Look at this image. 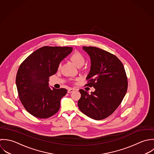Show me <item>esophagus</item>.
<instances>
[{
  "label": "esophagus",
  "instance_id": "1",
  "mask_svg": "<svg viewBox=\"0 0 154 154\" xmlns=\"http://www.w3.org/2000/svg\"><path fill=\"white\" fill-rule=\"evenodd\" d=\"M74 91H75V89H72V88H71V89H68V93L73 92Z\"/></svg>",
  "mask_w": 154,
  "mask_h": 154
}]
</instances>
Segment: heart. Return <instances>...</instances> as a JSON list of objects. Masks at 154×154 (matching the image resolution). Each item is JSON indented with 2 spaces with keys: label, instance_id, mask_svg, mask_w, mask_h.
Listing matches in <instances>:
<instances>
[{
  "label": "heart",
  "instance_id": "heart-1",
  "mask_svg": "<svg viewBox=\"0 0 154 154\" xmlns=\"http://www.w3.org/2000/svg\"><path fill=\"white\" fill-rule=\"evenodd\" d=\"M69 58H70L71 61L72 62L77 66H79L81 65H83V63L85 62L84 57L79 52H75L72 53L70 55Z\"/></svg>",
  "mask_w": 154,
  "mask_h": 154
}]
</instances>
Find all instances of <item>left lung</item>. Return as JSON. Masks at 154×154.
Wrapping results in <instances>:
<instances>
[{"label":"left lung","mask_w":154,"mask_h":154,"mask_svg":"<svg viewBox=\"0 0 154 154\" xmlns=\"http://www.w3.org/2000/svg\"><path fill=\"white\" fill-rule=\"evenodd\" d=\"M91 58V70L85 85L93 87L91 94L80 89L78 101L80 110L88 117L103 120L118 108L127 92L128 82L122 62L114 55L93 46H83Z\"/></svg>","instance_id":"obj_1"}]
</instances>
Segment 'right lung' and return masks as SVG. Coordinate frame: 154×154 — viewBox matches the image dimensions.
Returning a JSON list of instances; mask_svg holds the SVG:
<instances>
[{"label":"right lung","instance_id":"add662e5","mask_svg":"<svg viewBox=\"0 0 154 154\" xmlns=\"http://www.w3.org/2000/svg\"><path fill=\"white\" fill-rule=\"evenodd\" d=\"M72 50L71 47L43 46L20 65L16 77L18 96L25 109L34 117L48 119L59 111L61 99L67 90L51 89L49 79Z\"/></svg>","mask_w":154,"mask_h":154}]
</instances>
